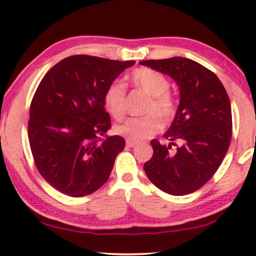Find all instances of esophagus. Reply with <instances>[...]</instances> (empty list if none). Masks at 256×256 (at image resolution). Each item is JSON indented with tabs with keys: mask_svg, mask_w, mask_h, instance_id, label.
Instances as JSON below:
<instances>
[{
	"mask_svg": "<svg viewBox=\"0 0 256 256\" xmlns=\"http://www.w3.org/2000/svg\"><path fill=\"white\" fill-rule=\"evenodd\" d=\"M126 144L128 147H134V146H136V142H134V141H131V140H126Z\"/></svg>",
	"mask_w": 256,
	"mask_h": 256,
	"instance_id": "34e87169",
	"label": "esophagus"
}]
</instances>
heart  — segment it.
Wrapping results in <instances>:
<instances>
[{
	"instance_id": "heart-1",
	"label": "heart",
	"mask_w": 256,
	"mask_h": 256,
	"mask_svg": "<svg viewBox=\"0 0 256 256\" xmlns=\"http://www.w3.org/2000/svg\"><path fill=\"white\" fill-rule=\"evenodd\" d=\"M131 82L134 87L150 95V101L144 106V112H156L164 122L170 120L176 112V102L168 90L170 82L164 74L152 68H136L132 72ZM104 104L108 112L120 120L126 112V87L120 82L109 84L104 92ZM162 126L160 118L154 114L139 118H128L116 126L115 131L128 140L139 141L150 138Z\"/></svg>"
}]
</instances>
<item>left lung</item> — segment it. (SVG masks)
Segmentation results:
<instances>
[{
	"label": "left lung",
	"mask_w": 256,
	"mask_h": 256,
	"mask_svg": "<svg viewBox=\"0 0 256 256\" xmlns=\"http://www.w3.org/2000/svg\"><path fill=\"white\" fill-rule=\"evenodd\" d=\"M141 66L168 74L179 87V106L163 134L168 144L152 139V156L144 164L156 188L185 196L202 188L218 169L230 146V98L217 76L185 57L150 60Z\"/></svg>",
	"instance_id": "obj_1"
}]
</instances>
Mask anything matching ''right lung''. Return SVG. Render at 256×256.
<instances>
[{"label": "right lung", "mask_w": 256, "mask_h": 256, "mask_svg": "<svg viewBox=\"0 0 256 256\" xmlns=\"http://www.w3.org/2000/svg\"><path fill=\"white\" fill-rule=\"evenodd\" d=\"M134 63L76 55L41 80L30 108V146L40 174L60 193L85 196L108 180L125 140L106 136L104 92Z\"/></svg>", "instance_id": "obj_1"}]
</instances>
